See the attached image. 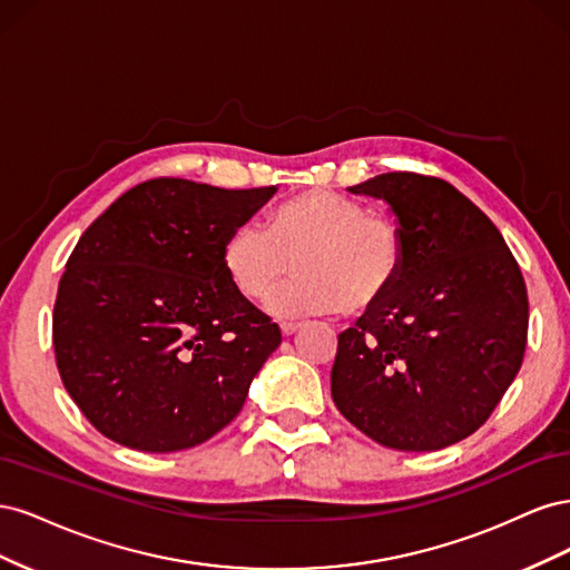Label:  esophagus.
<instances>
[{
    "label": "esophagus",
    "mask_w": 570,
    "mask_h": 570,
    "mask_svg": "<svg viewBox=\"0 0 570 570\" xmlns=\"http://www.w3.org/2000/svg\"><path fill=\"white\" fill-rule=\"evenodd\" d=\"M299 327H302V323H295V321H283V323H281V331H283L285 337L295 335V333L299 331Z\"/></svg>",
    "instance_id": "obj_1"
}]
</instances>
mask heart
Returning a JSON list of instances; mask_svg holds the SVG:
<instances>
[{
	"mask_svg": "<svg viewBox=\"0 0 570 570\" xmlns=\"http://www.w3.org/2000/svg\"><path fill=\"white\" fill-rule=\"evenodd\" d=\"M223 271L247 299H264L289 273L297 278L268 297L275 316L340 312L358 316L381 304L404 268L396 223L366 214L354 199L312 189L281 204L268 230L239 223L223 243Z\"/></svg>",
	"mask_w": 570,
	"mask_h": 570,
	"instance_id": "heart-1",
	"label": "heart"
}]
</instances>
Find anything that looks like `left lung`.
<instances>
[{
	"instance_id": "1",
	"label": "left lung",
	"mask_w": 570,
	"mask_h": 570,
	"mask_svg": "<svg viewBox=\"0 0 570 570\" xmlns=\"http://www.w3.org/2000/svg\"><path fill=\"white\" fill-rule=\"evenodd\" d=\"M350 193L390 206L404 268L390 295L340 333L333 402L390 450H444L490 419L523 364L521 268L494 223L446 180L383 174Z\"/></svg>"
}]
</instances>
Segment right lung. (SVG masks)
Segmentation results:
<instances>
[{"mask_svg":"<svg viewBox=\"0 0 570 570\" xmlns=\"http://www.w3.org/2000/svg\"><path fill=\"white\" fill-rule=\"evenodd\" d=\"M275 193L157 178L82 233L51 337L63 387L101 435L137 452H180L237 416L283 337L230 285L220 252Z\"/></svg>","mask_w":570,"mask_h":570,"instance_id":"1","label":"right lung"}]
</instances>
